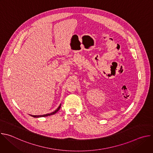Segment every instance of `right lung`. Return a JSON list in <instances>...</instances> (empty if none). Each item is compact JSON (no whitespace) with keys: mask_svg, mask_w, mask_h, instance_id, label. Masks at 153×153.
<instances>
[{"mask_svg":"<svg viewBox=\"0 0 153 153\" xmlns=\"http://www.w3.org/2000/svg\"><path fill=\"white\" fill-rule=\"evenodd\" d=\"M60 106H61V104L59 105V106L57 108V110H56L54 111H53V113H51L50 114H44V115H39V116H37V115H30L31 116L33 117H47V116H51V115H53L54 114H56L59 110V109L60 108Z\"/></svg>","mask_w":153,"mask_h":153,"instance_id":"1","label":"right lung"}]
</instances>
